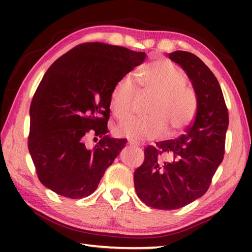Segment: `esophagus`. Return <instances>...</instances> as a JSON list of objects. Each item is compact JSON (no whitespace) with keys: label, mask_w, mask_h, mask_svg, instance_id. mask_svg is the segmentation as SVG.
Segmentation results:
<instances>
[{"label":"esophagus","mask_w":252,"mask_h":252,"mask_svg":"<svg viewBox=\"0 0 252 252\" xmlns=\"http://www.w3.org/2000/svg\"><path fill=\"white\" fill-rule=\"evenodd\" d=\"M127 144H129L130 147H134V148H138V147H139V144H138V143H135V142H133V141H131V140H129V141H127Z\"/></svg>","instance_id":"34e87169"}]
</instances>
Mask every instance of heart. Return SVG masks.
<instances>
[{"instance_id":"heart-1","label":"heart","mask_w":252,"mask_h":252,"mask_svg":"<svg viewBox=\"0 0 252 252\" xmlns=\"http://www.w3.org/2000/svg\"><path fill=\"white\" fill-rule=\"evenodd\" d=\"M139 89L131 74H126L113 85L110 105L114 117L123 120L130 117L132 103L138 92L153 95L147 118L130 119L117 127V135L131 141L160 138L170 127L171 133L180 131L193 120L198 99L187 87L186 72L169 61H157L147 65L136 76Z\"/></svg>"}]
</instances>
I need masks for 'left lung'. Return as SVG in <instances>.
I'll use <instances>...</instances> for the list:
<instances>
[{
  "mask_svg": "<svg viewBox=\"0 0 252 252\" xmlns=\"http://www.w3.org/2000/svg\"><path fill=\"white\" fill-rule=\"evenodd\" d=\"M169 59L180 65L198 99L194 121L176 140L144 149L134 172L136 194L147 206L174 210L207 192L223 160L229 114L218 80L197 55L174 51Z\"/></svg>",
  "mask_w": 252,
  "mask_h": 252,
  "instance_id": "left-lung-1",
  "label": "left lung"
}]
</instances>
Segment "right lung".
I'll use <instances>...</instances> for the list:
<instances>
[{"instance_id":"obj_1","label":"right lung","mask_w":252,"mask_h":252,"mask_svg":"<svg viewBox=\"0 0 252 252\" xmlns=\"http://www.w3.org/2000/svg\"><path fill=\"white\" fill-rule=\"evenodd\" d=\"M146 57L144 52L92 42L75 46L49 67L30 106L28 142L44 187L70 199L96 190L126 143L106 134L111 91ZM88 133L101 138L93 148L85 144Z\"/></svg>"}]
</instances>
